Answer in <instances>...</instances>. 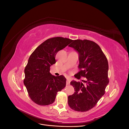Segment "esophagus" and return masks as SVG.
<instances>
[{"instance_id": "34e87169", "label": "esophagus", "mask_w": 129, "mask_h": 129, "mask_svg": "<svg viewBox=\"0 0 129 129\" xmlns=\"http://www.w3.org/2000/svg\"><path fill=\"white\" fill-rule=\"evenodd\" d=\"M71 79H67V82H66V84L69 85L70 84V82H71Z\"/></svg>"}]
</instances>
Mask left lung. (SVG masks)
Masks as SVG:
<instances>
[{
  "label": "left lung",
  "mask_w": 129,
  "mask_h": 129,
  "mask_svg": "<svg viewBox=\"0 0 129 129\" xmlns=\"http://www.w3.org/2000/svg\"><path fill=\"white\" fill-rule=\"evenodd\" d=\"M69 47L79 53V72L74 76L77 79L86 78L85 83L72 81L71 85L75 92L68 97L69 106L73 110L85 112L97 104L105 92L109 83L108 62L96 43L89 40H73Z\"/></svg>",
  "instance_id": "obj_1"
}]
</instances>
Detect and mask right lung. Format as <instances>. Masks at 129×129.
Returning <instances> with one entry per match:
<instances>
[{
    "mask_svg": "<svg viewBox=\"0 0 129 129\" xmlns=\"http://www.w3.org/2000/svg\"><path fill=\"white\" fill-rule=\"evenodd\" d=\"M72 41L59 37L49 38L39 46L29 56L24 71V83L35 103L40 105L52 104L57 92L66 87L65 77L52 75L50 67L56 63L57 53Z\"/></svg>",
    "mask_w": 129,
    "mask_h": 129,
    "instance_id": "1",
    "label": "right lung"
}]
</instances>
